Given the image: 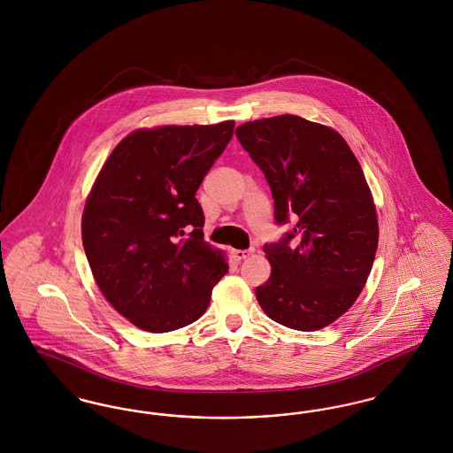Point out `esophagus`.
I'll list each match as a JSON object with an SVG mask.
<instances>
[{
  "label": "esophagus",
  "instance_id": "1",
  "mask_svg": "<svg viewBox=\"0 0 453 453\" xmlns=\"http://www.w3.org/2000/svg\"><path fill=\"white\" fill-rule=\"evenodd\" d=\"M251 255H253V250H234L233 251V258L236 259V261L250 258Z\"/></svg>",
  "mask_w": 453,
  "mask_h": 453
}]
</instances>
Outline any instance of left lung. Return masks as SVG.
<instances>
[{
	"label": "left lung",
	"mask_w": 453,
	"mask_h": 453,
	"mask_svg": "<svg viewBox=\"0 0 453 453\" xmlns=\"http://www.w3.org/2000/svg\"><path fill=\"white\" fill-rule=\"evenodd\" d=\"M237 141L272 188L275 220L296 226L265 244L272 275L257 287L275 323L318 331L358 299L379 244V222L365 174L345 139L297 115L246 122Z\"/></svg>",
	"instance_id": "1"
}]
</instances>
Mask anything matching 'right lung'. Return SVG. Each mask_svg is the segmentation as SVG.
Masks as SVG:
<instances>
[{"mask_svg":"<svg viewBox=\"0 0 453 453\" xmlns=\"http://www.w3.org/2000/svg\"><path fill=\"white\" fill-rule=\"evenodd\" d=\"M234 120L126 135L98 173L81 217L88 263L110 305L150 333L196 321L229 265L203 241L195 194Z\"/></svg>","mask_w":453,"mask_h":453,"instance_id":"add662e5","label":"right lung"}]
</instances>
